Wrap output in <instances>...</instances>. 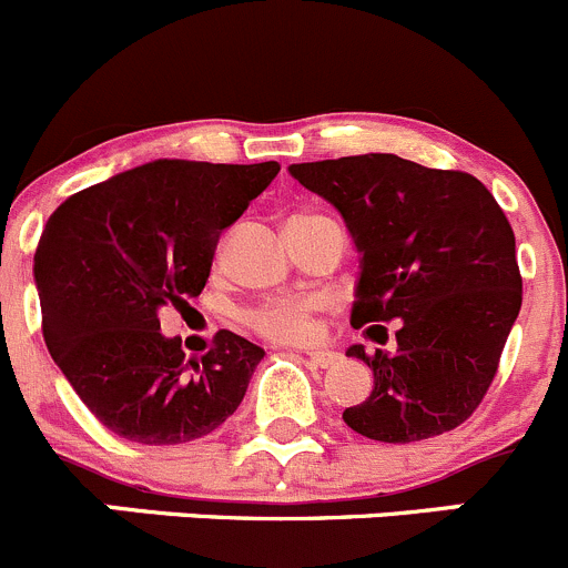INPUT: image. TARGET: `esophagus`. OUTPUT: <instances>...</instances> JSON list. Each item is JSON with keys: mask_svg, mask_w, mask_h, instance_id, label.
Masks as SVG:
<instances>
[{"mask_svg": "<svg viewBox=\"0 0 568 568\" xmlns=\"http://www.w3.org/2000/svg\"><path fill=\"white\" fill-rule=\"evenodd\" d=\"M308 356V362L312 364H317V367H334L336 362H339V353H334V351H323V347H306V351H303Z\"/></svg>", "mask_w": 568, "mask_h": 568, "instance_id": "1", "label": "esophagus"}]
</instances>
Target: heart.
I'll use <instances>...</instances> for the list:
<instances>
[{
  "label": "heart",
  "mask_w": 568,
  "mask_h": 568,
  "mask_svg": "<svg viewBox=\"0 0 568 568\" xmlns=\"http://www.w3.org/2000/svg\"><path fill=\"white\" fill-rule=\"evenodd\" d=\"M320 303L314 297H276L248 314L256 334L271 342H303L314 331V314Z\"/></svg>",
  "instance_id": "heart-1"
}]
</instances>
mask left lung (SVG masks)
Returning a JSON list of instances; mask_svg holds the SVG:
<instances>
[{
	"label": "left lung",
	"instance_id": "left-lung-1",
	"mask_svg": "<svg viewBox=\"0 0 568 568\" xmlns=\"http://www.w3.org/2000/svg\"><path fill=\"white\" fill-rule=\"evenodd\" d=\"M328 201L358 251L351 325L397 351L347 347L375 386L345 408L347 428L408 445L473 417L497 375L521 308L516 240L494 195L473 173L436 171L397 154H358L290 165Z\"/></svg>",
	"mask_w": 568,
	"mask_h": 568
}]
</instances>
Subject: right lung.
<instances>
[{
	"mask_svg": "<svg viewBox=\"0 0 568 568\" xmlns=\"http://www.w3.org/2000/svg\"><path fill=\"white\" fill-rule=\"evenodd\" d=\"M278 162L154 160L65 199L36 251L43 339L104 428L138 445H184L243 403L265 351L217 331L201 358L160 331V308L199 297L223 229L276 179Z\"/></svg>",
	"mask_w": 568,
	"mask_h": 568,
	"instance_id": "1",
	"label": "right lung"
}]
</instances>
